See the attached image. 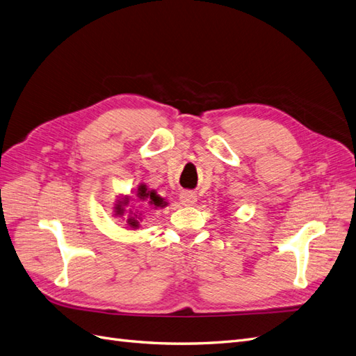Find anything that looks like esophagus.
Instances as JSON below:
<instances>
[{"mask_svg":"<svg viewBox=\"0 0 356 356\" xmlns=\"http://www.w3.org/2000/svg\"><path fill=\"white\" fill-rule=\"evenodd\" d=\"M179 200L182 204H187V207H190V204H195L197 202V196H196V193H193V191H182L179 195Z\"/></svg>","mask_w":356,"mask_h":356,"instance_id":"esophagus-1","label":"esophagus"}]
</instances>
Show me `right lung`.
Returning a JSON list of instances; mask_svg holds the SVG:
<instances>
[{
    "instance_id": "add662e5",
    "label": "right lung",
    "mask_w": 356,
    "mask_h": 356,
    "mask_svg": "<svg viewBox=\"0 0 356 356\" xmlns=\"http://www.w3.org/2000/svg\"><path fill=\"white\" fill-rule=\"evenodd\" d=\"M138 197L139 199H143V200H145V199H149V204H154L156 208H159V207H165L166 204V202H163V199H161L160 196H157L156 195V191L154 190H148L147 188V186H139V188H138ZM127 197H124V200L123 202H120V204H117L115 207V215H123V207L124 204H127ZM127 222H129V225H131V227H138V221L135 220V217H131L127 220Z\"/></svg>"
}]
</instances>
